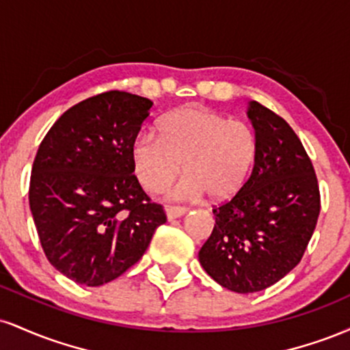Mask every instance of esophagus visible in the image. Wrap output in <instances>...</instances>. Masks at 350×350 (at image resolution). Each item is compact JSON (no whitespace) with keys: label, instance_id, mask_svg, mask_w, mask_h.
<instances>
[{"label":"esophagus","instance_id":"obj_1","mask_svg":"<svg viewBox=\"0 0 350 350\" xmlns=\"http://www.w3.org/2000/svg\"><path fill=\"white\" fill-rule=\"evenodd\" d=\"M189 208L187 207H170L166 211V215L167 219L172 220V219H178V217H183L184 214H187Z\"/></svg>","mask_w":350,"mask_h":350}]
</instances>
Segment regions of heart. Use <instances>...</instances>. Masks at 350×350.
I'll use <instances>...</instances> for the list:
<instances>
[{
  "instance_id": "obj_1",
  "label": "heart",
  "mask_w": 350,
  "mask_h": 350,
  "mask_svg": "<svg viewBox=\"0 0 350 350\" xmlns=\"http://www.w3.org/2000/svg\"><path fill=\"white\" fill-rule=\"evenodd\" d=\"M159 136L142 131L131 144V159L139 183L150 192H163L180 171L187 176L176 196L204 194L226 200L248 179L256 159V136L247 123L211 108L189 105L166 115Z\"/></svg>"
}]
</instances>
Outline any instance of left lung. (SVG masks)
<instances>
[{"label":"left lung","mask_w":350,"mask_h":350,"mask_svg":"<svg viewBox=\"0 0 350 350\" xmlns=\"http://www.w3.org/2000/svg\"><path fill=\"white\" fill-rule=\"evenodd\" d=\"M256 159L250 178L214 207L215 226L199 262L220 286L235 293L267 290L303 258L321 211L314 167L293 128L250 102Z\"/></svg>","instance_id":"left-lung-1"}]
</instances>
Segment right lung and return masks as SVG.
Returning <instances> with one entry per match:
<instances>
[{
	"label": "right lung",
	"instance_id": "right-lung-1",
	"mask_svg": "<svg viewBox=\"0 0 350 350\" xmlns=\"http://www.w3.org/2000/svg\"><path fill=\"white\" fill-rule=\"evenodd\" d=\"M151 100L110 90L74 105L39 144L29 207L52 267L79 284L118 278L166 222L133 174L131 144Z\"/></svg>",
	"mask_w": 350,
	"mask_h": 350
}]
</instances>
